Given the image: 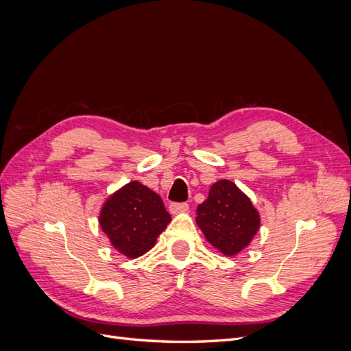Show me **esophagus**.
I'll use <instances>...</instances> for the list:
<instances>
[{"label":"esophagus","mask_w":351,"mask_h":351,"mask_svg":"<svg viewBox=\"0 0 351 351\" xmlns=\"http://www.w3.org/2000/svg\"><path fill=\"white\" fill-rule=\"evenodd\" d=\"M186 210H189V205L187 204H177V202H174V204H171L169 205V212H171V214H182V212H186Z\"/></svg>","instance_id":"esophagus-1"}]
</instances>
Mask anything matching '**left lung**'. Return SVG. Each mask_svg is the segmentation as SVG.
I'll use <instances>...</instances> for the list:
<instances>
[{"label":"left lung","mask_w":351,"mask_h":351,"mask_svg":"<svg viewBox=\"0 0 351 351\" xmlns=\"http://www.w3.org/2000/svg\"><path fill=\"white\" fill-rule=\"evenodd\" d=\"M196 222L212 246L226 256H234L249 246L259 230L261 218L250 199L234 183L219 180L197 206Z\"/></svg>","instance_id":"8db88e82"}]
</instances>
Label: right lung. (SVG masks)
Wrapping results in <instances>:
<instances>
[{
    "label": "right lung",
    "mask_w": 351,
    "mask_h": 351,
    "mask_svg": "<svg viewBox=\"0 0 351 351\" xmlns=\"http://www.w3.org/2000/svg\"><path fill=\"white\" fill-rule=\"evenodd\" d=\"M171 221L162 199L151 189L132 182L105 202L99 224L112 246L127 258H139L154 247Z\"/></svg>",
    "instance_id": "1"
}]
</instances>
